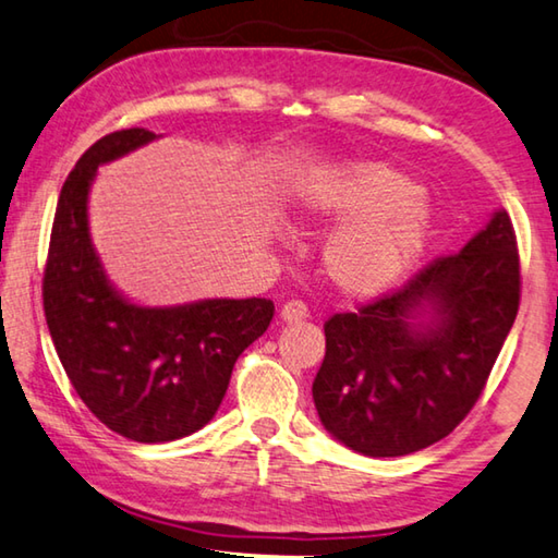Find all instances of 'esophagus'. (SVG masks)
I'll use <instances>...</instances> for the list:
<instances>
[{
    "instance_id": "1",
    "label": "esophagus",
    "mask_w": 558,
    "mask_h": 558,
    "mask_svg": "<svg viewBox=\"0 0 558 558\" xmlns=\"http://www.w3.org/2000/svg\"><path fill=\"white\" fill-rule=\"evenodd\" d=\"M306 316H308V306L299 299L287 301V304L281 306V312H279V318H281V322H287V324L301 322V318H306Z\"/></svg>"
}]
</instances>
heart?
<instances>
[{
  "label": "heart",
  "instance_id": "obj_1",
  "mask_svg": "<svg viewBox=\"0 0 558 558\" xmlns=\"http://www.w3.org/2000/svg\"><path fill=\"white\" fill-rule=\"evenodd\" d=\"M304 225L343 222L322 252L326 279L349 296L386 291L423 252L430 217L420 185L383 162H351L306 180L296 195Z\"/></svg>",
  "mask_w": 558,
  "mask_h": 558
}]
</instances>
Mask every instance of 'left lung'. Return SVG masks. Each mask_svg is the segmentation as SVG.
I'll return each instance as SVG.
<instances>
[{
    "instance_id": "1",
    "label": "left lung",
    "mask_w": 558,
    "mask_h": 558,
    "mask_svg": "<svg viewBox=\"0 0 558 558\" xmlns=\"http://www.w3.org/2000/svg\"><path fill=\"white\" fill-rule=\"evenodd\" d=\"M519 296L517 234L499 209L462 252L437 257L359 312L333 314L312 388L326 430L368 458L442 440L485 390Z\"/></svg>"
}]
</instances>
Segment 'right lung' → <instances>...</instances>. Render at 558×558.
I'll return each instance as SVG.
<instances>
[{
    "mask_svg": "<svg viewBox=\"0 0 558 558\" xmlns=\"http://www.w3.org/2000/svg\"><path fill=\"white\" fill-rule=\"evenodd\" d=\"M155 133L125 128L81 155L53 215L44 314L59 361L100 423L135 442H170L205 427L246 345L267 331L269 299H205L148 308L111 287L88 234V190L98 166Z\"/></svg>",
    "mask_w": 558,
    "mask_h": 558,
    "instance_id": "add662e5",
    "label": "right lung"
}]
</instances>
